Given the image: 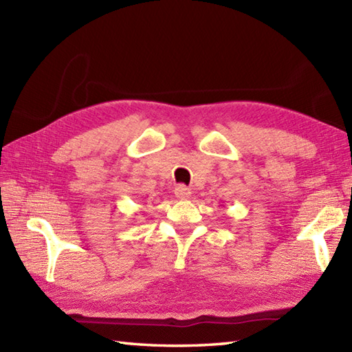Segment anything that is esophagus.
<instances>
[{"label": "esophagus", "mask_w": 352, "mask_h": 352, "mask_svg": "<svg viewBox=\"0 0 352 352\" xmlns=\"http://www.w3.org/2000/svg\"><path fill=\"white\" fill-rule=\"evenodd\" d=\"M190 193H192L190 189L186 188V186H183V184L177 186V188H175V195H177L178 199H189Z\"/></svg>", "instance_id": "34e87169"}]
</instances>
